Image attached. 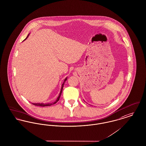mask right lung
Returning <instances> with one entry per match:
<instances>
[{
  "label": "right lung",
  "instance_id": "1",
  "mask_svg": "<svg viewBox=\"0 0 146 146\" xmlns=\"http://www.w3.org/2000/svg\"><path fill=\"white\" fill-rule=\"evenodd\" d=\"M29 34L27 35V37H26V38L24 40H25L26 38L28 37V36H29ZM67 78H66L64 80V82H63V84H62V87H61V89H60V94H59V96H58V98H57V100L54 102H53V103H47V104H44V103H32L33 105H34L35 106H51L52 105H53V104H56V103H57V102H58V101L60 100V95H61V94H62V90H63V86H64V83H65V82L67 80Z\"/></svg>",
  "mask_w": 146,
  "mask_h": 146
}]
</instances>
